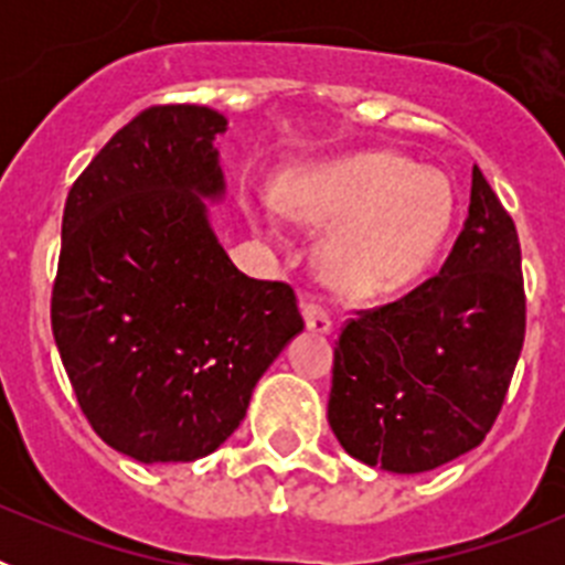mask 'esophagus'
Here are the masks:
<instances>
[{"label":"esophagus","mask_w":565,"mask_h":565,"mask_svg":"<svg viewBox=\"0 0 565 565\" xmlns=\"http://www.w3.org/2000/svg\"><path fill=\"white\" fill-rule=\"evenodd\" d=\"M302 317H306V326L311 333H331L333 331V322L328 317V311L317 302H306L302 306Z\"/></svg>","instance_id":"34e87169"}]
</instances>
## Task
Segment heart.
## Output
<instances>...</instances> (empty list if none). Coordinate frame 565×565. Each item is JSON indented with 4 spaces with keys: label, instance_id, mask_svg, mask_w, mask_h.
Wrapping results in <instances>:
<instances>
[{
    "label": "heart",
    "instance_id": "1",
    "mask_svg": "<svg viewBox=\"0 0 565 565\" xmlns=\"http://www.w3.org/2000/svg\"><path fill=\"white\" fill-rule=\"evenodd\" d=\"M277 209L288 221L328 228L319 271L348 297H376L411 282L450 228V178L413 167L396 152H359L297 169L279 181Z\"/></svg>",
    "mask_w": 565,
    "mask_h": 565
}]
</instances>
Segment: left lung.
Wrapping results in <instances>:
<instances>
[{"mask_svg":"<svg viewBox=\"0 0 565 565\" xmlns=\"http://www.w3.org/2000/svg\"><path fill=\"white\" fill-rule=\"evenodd\" d=\"M523 333L515 223L476 167L467 223L441 271L342 328L333 436L356 461L398 476L463 456L501 413Z\"/></svg>","mask_w":565,"mask_h":565,"instance_id":"8db88e82","label":"left lung"}]
</instances>
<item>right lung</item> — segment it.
I'll return each instance as SVG.
<instances>
[{
    "instance_id": "right-lung-1",
    "label": "right lung",
    "mask_w": 565,
    "mask_h": 565,
    "mask_svg": "<svg viewBox=\"0 0 565 565\" xmlns=\"http://www.w3.org/2000/svg\"><path fill=\"white\" fill-rule=\"evenodd\" d=\"M226 127L198 104L143 109L64 203L53 337L93 430L141 463L217 450L306 328L291 286L237 271L209 223Z\"/></svg>"
}]
</instances>
